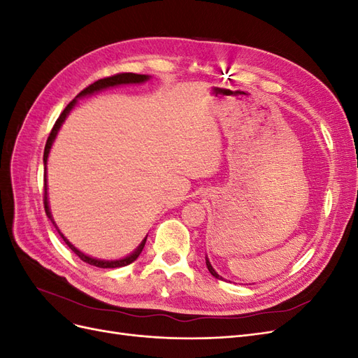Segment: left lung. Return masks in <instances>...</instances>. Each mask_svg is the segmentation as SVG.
Returning <instances> with one entry per match:
<instances>
[{"mask_svg": "<svg viewBox=\"0 0 358 358\" xmlns=\"http://www.w3.org/2000/svg\"><path fill=\"white\" fill-rule=\"evenodd\" d=\"M206 266H208V268H209V272L212 273V276H215L216 279H224L222 276H220L218 273H216V270L212 267V264H210V262H209V258H208V255H206Z\"/></svg>", "mask_w": 358, "mask_h": 358, "instance_id": "left-lung-1", "label": "left lung"}]
</instances>
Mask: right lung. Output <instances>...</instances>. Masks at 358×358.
Instances as JSON below:
<instances>
[{
	"label": "right lung",
	"mask_w": 358,
	"mask_h": 358,
	"mask_svg": "<svg viewBox=\"0 0 358 358\" xmlns=\"http://www.w3.org/2000/svg\"><path fill=\"white\" fill-rule=\"evenodd\" d=\"M150 79V76L148 74H134V73H121V74H116V76H112V78H106V79H100L94 82L92 85H90L88 88H85L76 99L64 109V112L59 115V117L57 119L55 125H53L52 131H50V136L48 137V142H46V146H45V154H43V162H45V210H46V215L48 218L50 220V222L55 225V229L58 230V233L61 234V237L64 239V242H66L69 245V248L71 249V251L78 255L82 262L88 263L91 266H95V267H101V268H115V267H124V266H128L131 264L134 259L140 255V252L143 251L145 248V243H146V239L148 236L145 237V239L140 242V245L134 249V251L124 257V258H119V259H100V258H94L91 255H86L85 252L79 251L78 248H76L71 242H69V239L66 236H64L59 229L57 227L55 221H53V216L50 213V208H49V199H48V176H46V166H48V158H49V154H50V149H52V145L53 142H55V138L59 133V129L64 124V121H66L67 116L70 115V112L74 109V106L78 104V99H83V96H88V95H92V94H96L100 91H104L107 88H115V86H121V85H140V83H145Z\"/></svg>",
	"instance_id": "right-lung-1"
}]
</instances>
